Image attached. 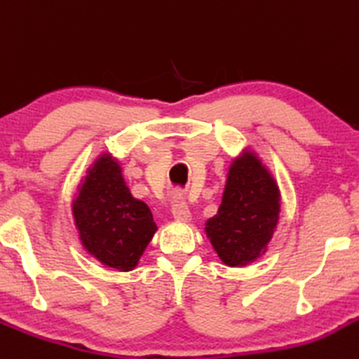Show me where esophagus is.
<instances>
[{"label": "esophagus", "instance_id": "esophagus-1", "mask_svg": "<svg viewBox=\"0 0 359 359\" xmlns=\"http://www.w3.org/2000/svg\"><path fill=\"white\" fill-rule=\"evenodd\" d=\"M172 215H174L175 221L180 222H187L191 221V210H189L187 202H184L180 196H177V201L172 205Z\"/></svg>", "mask_w": 359, "mask_h": 359}]
</instances>
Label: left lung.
Returning <instances> with one entry per match:
<instances>
[{
  "label": "left lung",
  "mask_w": 359,
  "mask_h": 359,
  "mask_svg": "<svg viewBox=\"0 0 359 359\" xmlns=\"http://www.w3.org/2000/svg\"><path fill=\"white\" fill-rule=\"evenodd\" d=\"M280 194L274 177L250 150L229 167L222 204L205 222L207 237L224 264L237 267L266 252L279 221Z\"/></svg>",
  "instance_id": "8db88e82"
}]
</instances>
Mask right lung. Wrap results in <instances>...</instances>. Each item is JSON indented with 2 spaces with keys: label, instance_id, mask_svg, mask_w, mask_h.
I'll return each instance as SVG.
<instances>
[{
  "label": "right lung",
  "instance_id": "add662e5",
  "mask_svg": "<svg viewBox=\"0 0 359 359\" xmlns=\"http://www.w3.org/2000/svg\"><path fill=\"white\" fill-rule=\"evenodd\" d=\"M72 212L88 254L118 271L138 264L157 231L149 205L132 197L122 167L110 154H102L88 168Z\"/></svg>",
  "mask_w": 359,
  "mask_h": 359
}]
</instances>
